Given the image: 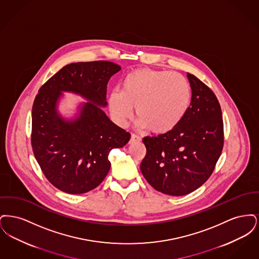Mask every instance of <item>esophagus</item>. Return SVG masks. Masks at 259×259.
<instances>
[{
	"mask_svg": "<svg viewBox=\"0 0 259 259\" xmlns=\"http://www.w3.org/2000/svg\"><path fill=\"white\" fill-rule=\"evenodd\" d=\"M141 141V137L140 136L136 135V134H132L131 136V142H140Z\"/></svg>",
	"mask_w": 259,
	"mask_h": 259,
	"instance_id": "1",
	"label": "esophagus"
}]
</instances>
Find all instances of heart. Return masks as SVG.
I'll return each mask as SVG.
<instances>
[{"label": "heart", "instance_id": "heart-1", "mask_svg": "<svg viewBox=\"0 0 259 259\" xmlns=\"http://www.w3.org/2000/svg\"><path fill=\"white\" fill-rule=\"evenodd\" d=\"M190 97V87L184 75L144 68L124 76L121 91L111 92L109 105L113 118L121 126L128 123L135 106L139 127L166 133L183 119Z\"/></svg>", "mask_w": 259, "mask_h": 259}]
</instances>
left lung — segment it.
Returning <instances> with one entry per match:
<instances>
[{"label":"left lung","mask_w":259,"mask_h":259,"mask_svg":"<svg viewBox=\"0 0 259 259\" xmlns=\"http://www.w3.org/2000/svg\"><path fill=\"white\" fill-rule=\"evenodd\" d=\"M192 96L185 116L172 130L145 137L141 172L157 191L183 196L209 179L223 148L222 109L214 93L187 73Z\"/></svg>","instance_id":"left-lung-1"}]
</instances>
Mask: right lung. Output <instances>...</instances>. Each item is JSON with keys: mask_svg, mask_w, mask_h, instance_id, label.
Instances as JSON below:
<instances>
[{"mask_svg": "<svg viewBox=\"0 0 259 259\" xmlns=\"http://www.w3.org/2000/svg\"><path fill=\"white\" fill-rule=\"evenodd\" d=\"M120 66L110 61L66 65L39 88L32 109L31 143L37 163L51 185L69 194L96 188L111 169L109 154L122 148L130 133L111 122L101 107L107 106V85ZM88 99L74 119L58 113L61 92Z\"/></svg>", "mask_w": 259, "mask_h": 259, "instance_id": "right-lung-1", "label": "right lung"}]
</instances>
